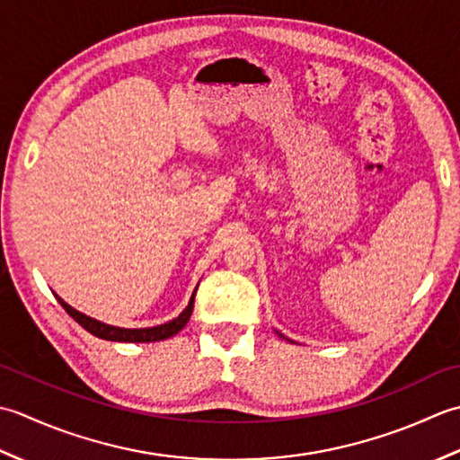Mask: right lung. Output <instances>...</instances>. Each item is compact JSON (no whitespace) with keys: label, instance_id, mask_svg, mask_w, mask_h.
<instances>
[{"label":"right lung","instance_id":"obj_1","mask_svg":"<svg viewBox=\"0 0 460 460\" xmlns=\"http://www.w3.org/2000/svg\"><path fill=\"white\" fill-rule=\"evenodd\" d=\"M194 296H196V292L190 297L189 307H186L184 312L176 317V320L163 323V325H156V327H145V330H123V327L101 323L85 314H79L77 309H73L71 305L65 304L59 296H55V297L59 299V304L63 305L65 312H67L75 322H77L81 327H85L89 333H93L95 337H101V340L125 341V343H151V341L168 340V337L176 335L186 323H189L190 315H192V307H194Z\"/></svg>","mask_w":460,"mask_h":460}]
</instances>
